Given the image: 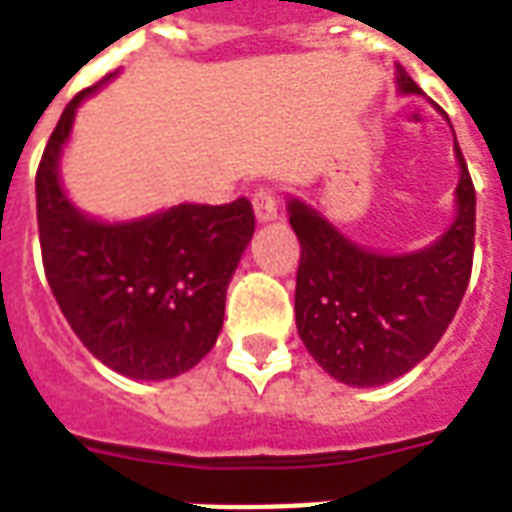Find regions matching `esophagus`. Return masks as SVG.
Returning a JSON list of instances; mask_svg holds the SVG:
<instances>
[{"label":"esophagus","instance_id":"obj_1","mask_svg":"<svg viewBox=\"0 0 512 512\" xmlns=\"http://www.w3.org/2000/svg\"><path fill=\"white\" fill-rule=\"evenodd\" d=\"M252 208H255V219L260 225L274 222L279 217V206H276L274 189H257L255 198H252Z\"/></svg>","mask_w":512,"mask_h":512}]
</instances>
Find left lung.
Returning a JSON list of instances; mask_svg holds the SVG:
<instances>
[{
    "label": "left lung",
    "mask_w": 512,
    "mask_h": 512,
    "mask_svg": "<svg viewBox=\"0 0 512 512\" xmlns=\"http://www.w3.org/2000/svg\"><path fill=\"white\" fill-rule=\"evenodd\" d=\"M396 89L420 94L401 64H396ZM445 121L450 124L448 116ZM453 154L458 162L453 222L412 252L358 244L317 208L287 195V219L301 241L295 325L309 355L333 380L352 388L396 380L437 347L456 317L472 274L475 187L456 135Z\"/></svg>",
    "instance_id": "left-lung-1"
}]
</instances>
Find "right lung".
I'll return each mask as SVG.
<instances>
[{
    "mask_svg": "<svg viewBox=\"0 0 512 512\" xmlns=\"http://www.w3.org/2000/svg\"><path fill=\"white\" fill-rule=\"evenodd\" d=\"M105 75L64 108L37 168V225L48 285L97 361L130 380L189 372L217 344L225 295L255 233L249 200L179 203L135 219L92 217L62 184L75 113Z\"/></svg>",
    "mask_w": 512,
    "mask_h": 512,
    "instance_id": "add662e5",
    "label": "right lung"
}]
</instances>
